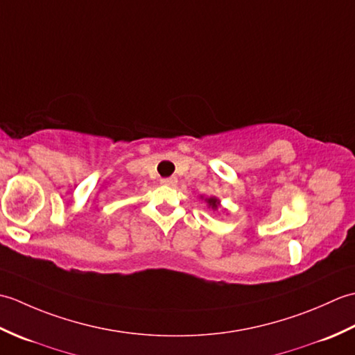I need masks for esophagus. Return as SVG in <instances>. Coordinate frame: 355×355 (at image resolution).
Returning a JSON list of instances; mask_svg holds the SVG:
<instances>
[{
	"mask_svg": "<svg viewBox=\"0 0 355 355\" xmlns=\"http://www.w3.org/2000/svg\"><path fill=\"white\" fill-rule=\"evenodd\" d=\"M160 183L164 186H173L177 183V178L175 177H168V178H162Z\"/></svg>",
	"mask_w": 355,
	"mask_h": 355,
	"instance_id": "34e87169",
	"label": "esophagus"
}]
</instances>
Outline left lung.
I'll return each mask as SVG.
<instances>
[{
    "label": "left lung",
    "mask_w": 355,
    "mask_h": 355,
    "mask_svg": "<svg viewBox=\"0 0 355 355\" xmlns=\"http://www.w3.org/2000/svg\"><path fill=\"white\" fill-rule=\"evenodd\" d=\"M201 198H205V197H201ZM205 201L207 202V206H209V209H212L214 212L215 210H218L221 207V201L218 200L216 197H209V198H205Z\"/></svg>",
    "instance_id": "left-lung-1"
}]
</instances>
